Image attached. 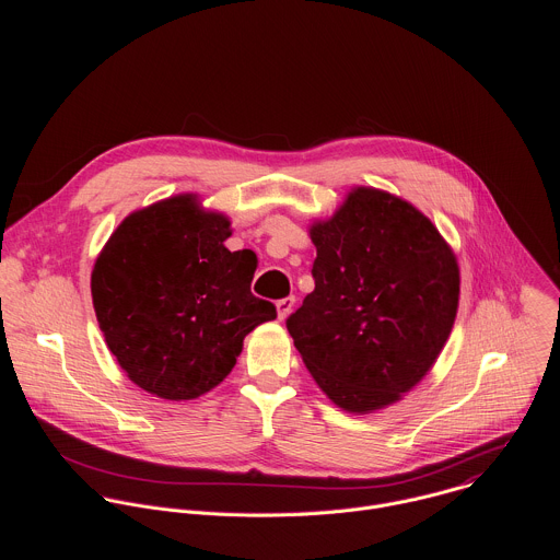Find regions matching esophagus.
Instances as JSON below:
<instances>
[{"label":"esophagus","mask_w":560,"mask_h":560,"mask_svg":"<svg viewBox=\"0 0 560 560\" xmlns=\"http://www.w3.org/2000/svg\"><path fill=\"white\" fill-rule=\"evenodd\" d=\"M292 307H294V296H285V299L277 301V314H279L281 322H283V318H288Z\"/></svg>","instance_id":"obj_1"}]
</instances>
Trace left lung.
Wrapping results in <instances>:
<instances>
[{
	"instance_id": "obj_1",
	"label": "left lung",
	"mask_w": 560,
	"mask_h": 560,
	"mask_svg": "<svg viewBox=\"0 0 560 560\" xmlns=\"http://www.w3.org/2000/svg\"><path fill=\"white\" fill-rule=\"evenodd\" d=\"M314 290L288 332L316 385L346 412L396 404L439 359L458 307V264L412 203L354 188L314 221Z\"/></svg>"
}]
</instances>
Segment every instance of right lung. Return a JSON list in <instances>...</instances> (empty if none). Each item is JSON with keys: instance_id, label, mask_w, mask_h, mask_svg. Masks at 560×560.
<instances>
[{"instance_id": "add662e5", "label": "right lung", "mask_w": 560, "mask_h": 560, "mask_svg": "<svg viewBox=\"0 0 560 560\" xmlns=\"http://www.w3.org/2000/svg\"><path fill=\"white\" fill-rule=\"evenodd\" d=\"M230 219L177 195L128 214L100 253L91 292L100 328L141 389L190 401L219 385L244 339L277 318L250 292L248 250L230 253Z\"/></svg>"}]
</instances>
